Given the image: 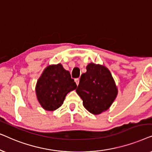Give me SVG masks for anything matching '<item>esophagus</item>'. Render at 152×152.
<instances>
[{
    "label": "esophagus",
    "instance_id": "34e87169",
    "mask_svg": "<svg viewBox=\"0 0 152 152\" xmlns=\"http://www.w3.org/2000/svg\"><path fill=\"white\" fill-rule=\"evenodd\" d=\"M75 82H76V84L77 85V86H78L79 83H80V79H79V78H77V79H75Z\"/></svg>",
    "mask_w": 152,
    "mask_h": 152
}]
</instances>
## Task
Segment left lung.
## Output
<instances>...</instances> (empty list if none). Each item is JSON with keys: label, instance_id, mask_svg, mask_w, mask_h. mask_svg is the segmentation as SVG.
<instances>
[{"label": "left lung", "instance_id": "left-lung-1", "mask_svg": "<svg viewBox=\"0 0 152 152\" xmlns=\"http://www.w3.org/2000/svg\"><path fill=\"white\" fill-rule=\"evenodd\" d=\"M76 92L85 109L96 115L111 107L118 90L108 68L91 63L86 66V72L81 75Z\"/></svg>", "mask_w": 152, "mask_h": 152}]
</instances>
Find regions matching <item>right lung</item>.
Instances as JSON below:
<instances>
[{
	"label": "right lung",
	"mask_w": 152,
	"mask_h": 152,
	"mask_svg": "<svg viewBox=\"0 0 152 152\" xmlns=\"http://www.w3.org/2000/svg\"><path fill=\"white\" fill-rule=\"evenodd\" d=\"M76 88L70 72L61 64L49 66L37 81V99L43 109L55 111L62 105L66 95Z\"/></svg>",
	"instance_id": "right-lung-1"
}]
</instances>
